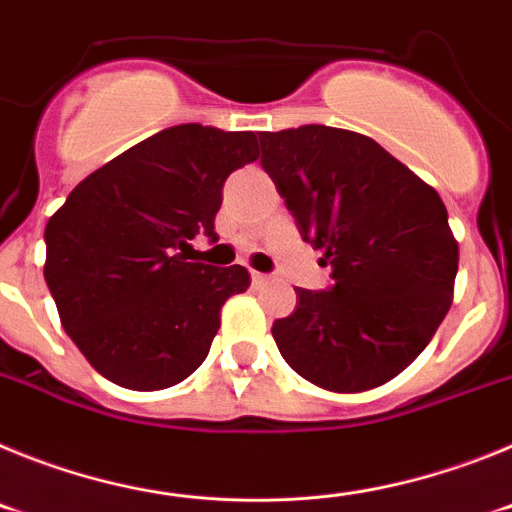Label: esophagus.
I'll return each instance as SVG.
<instances>
[{
	"label": "esophagus",
	"mask_w": 512,
	"mask_h": 512,
	"mask_svg": "<svg viewBox=\"0 0 512 512\" xmlns=\"http://www.w3.org/2000/svg\"><path fill=\"white\" fill-rule=\"evenodd\" d=\"M251 282L253 284H266V282H269V277H266V274H261V271H251Z\"/></svg>",
	"instance_id": "34e87169"
}]
</instances>
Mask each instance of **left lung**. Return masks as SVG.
Here are the masks:
<instances>
[{
    "label": "left lung",
    "instance_id": "8db88e82",
    "mask_svg": "<svg viewBox=\"0 0 512 512\" xmlns=\"http://www.w3.org/2000/svg\"><path fill=\"white\" fill-rule=\"evenodd\" d=\"M271 176L302 241L323 251L330 287H297L274 320L279 354L307 382L364 392L413 364L446 318L459 269L449 212L377 140L328 125L261 133Z\"/></svg>",
    "mask_w": 512,
    "mask_h": 512
}]
</instances>
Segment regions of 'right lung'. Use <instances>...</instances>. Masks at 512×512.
Returning <instances> with one entry per match:
<instances>
[{
  "mask_svg": "<svg viewBox=\"0 0 512 512\" xmlns=\"http://www.w3.org/2000/svg\"><path fill=\"white\" fill-rule=\"evenodd\" d=\"M256 158L253 133L174 125L89 174L48 220L45 284L102 377L166 390L207 359L220 307L251 277L189 261V241H217L225 179Z\"/></svg>",
  "mask_w": 512,
  "mask_h": 512,
  "instance_id": "add662e5",
  "label": "right lung"
}]
</instances>
